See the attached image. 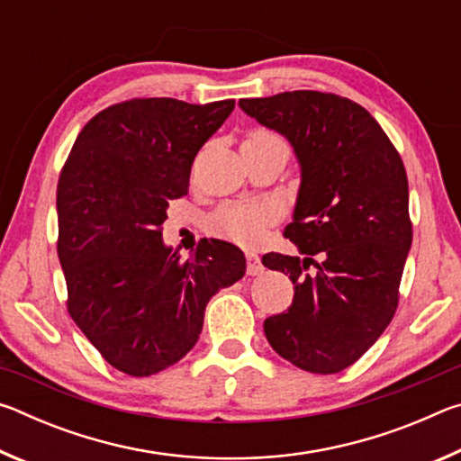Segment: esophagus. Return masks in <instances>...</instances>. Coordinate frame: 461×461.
Returning <instances> with one entry per match:
<instances>
[{"label": "esophagus", "instance_id": "obj_1", "mask_svg": "<svg viewBox=\"0 0 461 461\" xmlns=\"http://www.w3.org/2000/svg\"><path fill=\"white\" fill-rule=\"evenodd\" d=\"M246 260H248V268H246V270H248L249 276H258V275H262V272H264V264H262L258 254L248 252V254H246Z\"/></svg>", "mask_w": 461, "mask_h": 461}]
</instances>
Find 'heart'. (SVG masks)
Listing matches in <instances>:
<instances>
[{
	"instance_id": "b5f03b06",
	"label": "heart",
	"mask_w": 461,
	"mask_h": 461,
	"mask_svg": "<svg viewBox=\"0 0 461 461\" xmlns=\"http://www.w3.org/2000/svg\"><path fill=\"white\" fill-rule=\"evenodd\" d=\"M283 144L278 136L270 134V131H252L246 138L244 144ZM276 220V212L270 205H228L223 207L215 217V228L221 236L230 238L233 241H241V244H249L260 236L262 230L268 223Z\"/></svg>"
}]
</instances>
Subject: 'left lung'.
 I'll return each instance as SVG.
<instances>
[{"label": "left lung", "instance_id": "1", "mask_svg": "<svg viewBox=\"0 0 461 461\" xmlns=\"http://www.w3.org/2000/svg\"><path fill=\"white\" fill-rule=\"evenodd\" d=\"M238 105L285 136L301 168L285 230L299 256L262 258L293 280V305L268 317L264 333L301 370L341 372L368 352L399 305L412 241L402 160L380 123L346 97L286 91Z\"/></svg>", "mask_w": 461, "mask_h": 461}]
</instances>
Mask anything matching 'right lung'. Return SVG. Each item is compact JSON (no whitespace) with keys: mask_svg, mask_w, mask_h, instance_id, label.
Returning a JSON list of instances; mask_svg holds the SVG:
<instances>
[{"mask_svg":"<svg viewBox=\"0 0 461 461\" xmlns=\"http://www.w3.org/2000/svg\"><path fill=\"white\" fill-rule=\"evenodd\" d=\"M236 101L131 99L77 136L57 191L59 260L68 313L130 376L176 364L197 343L209 299L244 276L238 246L205 240L181 262L162 241L168 201L189 193L201 146Z\"/></svg>","mask_w":461,"mask_h":461,"instance_id":"1","label":"right lung"}]
</instances>
